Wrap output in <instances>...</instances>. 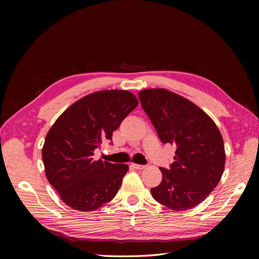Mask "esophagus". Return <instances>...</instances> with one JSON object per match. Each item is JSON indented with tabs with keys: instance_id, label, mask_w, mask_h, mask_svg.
Returning a JSON list of instances; mask_svg holds the SVG:
<instances>
[{
	"instance_id": "34e87169",
	"label": "esophagus",
	"mask_w": 259,
	"mask_h": 259,
	"mask_svg": "<svg viewBox=\"0 0 259 259\" xmlns=\"http://www.w3.org/2000/svg\"><path fill=\"white\" fill-rule=\"evenodd\" d=\"M132 166L136 169H143L146 167L145 165H140V164H136V163H132Z\"/></svg>"
}]
</instances>
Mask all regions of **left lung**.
Returning a JSON list of instances; mask_svg holds the SVG:
<instances>
[{"label":"left lung","instance_id":"left-lung-1","mask_svg":"<svg viewBox=\"0 0 259 259\" xmlns=\"http://www.w3.org/2000/svg\"><path fill=\"white\" fill-rule=\"evenodd\" d=\"M142 107L163 144L176 146L169 168H160L162 182L151 188L155 201L174 210L197 206L215 189L225 168L221 132L201 109L164 89L138 93Z\"/></svg>","mask_w":259,"mask_h":259}]
</instances>
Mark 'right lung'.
<instances>
[{
	"label": "right lung",
	"mask_w": 259,
	"mask_h": 259,
	"mask_svg": "<svg viewBox=\"0 0 259 259\" xmlns=\"http://www.w3.org/2000/svg\"><path fill=\"white\" fill-rule=\"evenodd\" d=\"M138 106L127 91H101L75 101L54 123L45 138V174L68 206L91 211L110 202L128 170L126 164L93 160L94 150ZM112 144V142H111Z\"/></svg>",
	"instance_id": "obj_1"
}]
</instances>
